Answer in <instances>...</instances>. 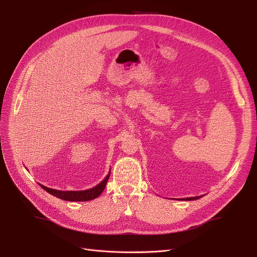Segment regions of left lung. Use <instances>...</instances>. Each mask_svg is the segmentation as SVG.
<instances>
[{
	"label": "left lung",
	"instance_id": "1",
	"mask_svg": "<svg viewBox=\"0 0 257 257\" xmlns=\"http://www.w3.org/2000/svg\"><path fill=\"white\" fill-rule=\"evenodd\" d=\"M200 196H197V197H188L185 198V200H195V199H198Z\"/></svg>",
	"mask_w": 257,
	"mask_h": 257
}]
</instances>
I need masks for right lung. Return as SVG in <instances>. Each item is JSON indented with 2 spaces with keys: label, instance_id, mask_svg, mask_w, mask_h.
<instances>
[{
  "label": "right lung",
  "instance_id": "obj_1",
  "mask_svg": "<svg viewBox=\"0 0 257 257\" xmlns=\"http://www.w3.org/2000/svg\"><path fill=\"white\" fill-rule=\"evenodd\" d=\"M110 176V172L108 173V175L106 176V178L104 180L98 183L94 188H92L90 190H85V191H59V190H54V189H49L47 186L42 185V188L47 191L51 195L56 196L58 198H61L63 200H68V201H87V200H91L94 199L96 197H98L102 192L104 191L106 183L109 179Z\"/></svg>",
  "mask_w": 257,
  "mask_h": 257
}]
</instances>
